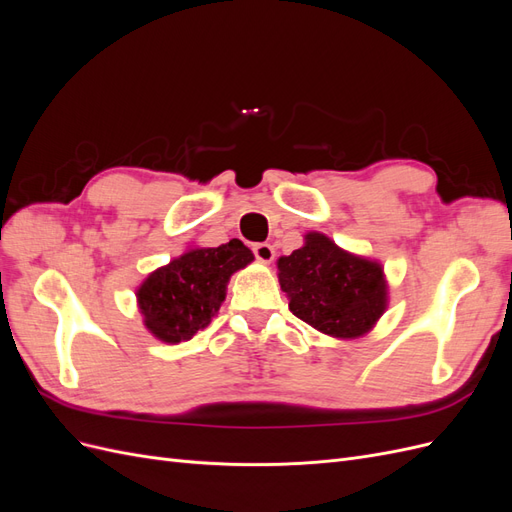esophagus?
I'll list each match as a JSON object with an SVG mask.
<instances>
[{
    "label": "esophagus",
    "mask_w": 512,
    "mask_h": 512,
    "mask_svg": "<svg viewBox=\"0 0 512 512\" xmlns=\"http://www.w3.org/2000/svg\"><path fill=\"white\" fill-rule=\"evenodd\" d=\"M252 252H254L256 260H260V262H271L275 258V250H273V245H269V243H256L252 247Z\"/></svg>",
    "instance_id": "34e87169"
}]
</instances>
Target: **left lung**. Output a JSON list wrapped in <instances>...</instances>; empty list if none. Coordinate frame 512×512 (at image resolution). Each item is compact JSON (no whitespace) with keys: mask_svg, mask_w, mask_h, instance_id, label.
<instances>
[{"mask_svg":"<svg viewBox=\"0 0 512 512\" xmlns=\"http://www.w3.org/2000/svg\"><path fill=\"white\" fill-rule=\"evenodd\" d=\"M290 312L333 337H359L386 307L380 265L352 256L320 232H309L301 250L277 260Z\"/></svg>","mask_w":512,"mask_h":512,"instance_id":"obj_1","label":"left lung"}]
</instances>
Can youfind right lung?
<instances>
[{
  "instance_id": "obj_1",
  "label": "right lung",
  "mask_w": 512,
  "mask_h": 512,
  "mask_svg": "<svg viewBox=\"0 0 512 512\" xmlns=\"http://www.w3.org/2000/svg\"><path fill=\"white\" fill-rule=\"evenodd\" d=\"M252 260L254 254L239 239L220 247H198L170 260L136 292L145 327L168 344L190 339L218 314L230 275Z\"/></svg>"
}]
</instances>
